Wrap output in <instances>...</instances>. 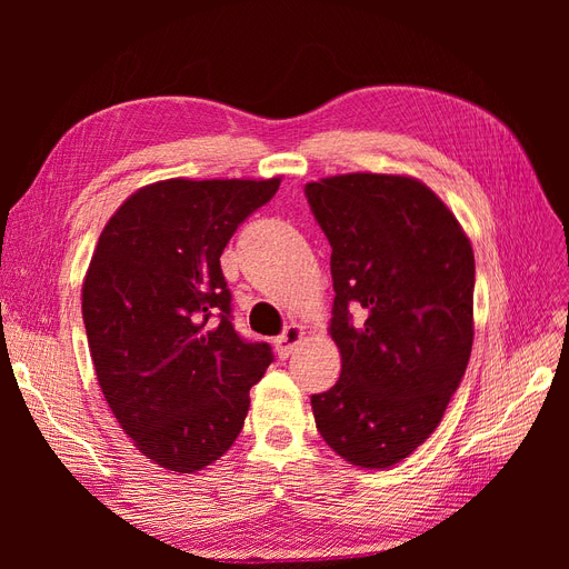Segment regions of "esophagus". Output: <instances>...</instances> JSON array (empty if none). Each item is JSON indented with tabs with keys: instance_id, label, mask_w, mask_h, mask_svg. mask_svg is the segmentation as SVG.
Wrapping results in <instances>:
<instances>
[{
	"instance_id": "obj_1",
	"label": "esophagus",
	"mask_w": 569,
	"mask_h": 569,
	"mask_svg": "<svg viewBox=\"0 0 569 569\" xmlns=\"http://www.w3.org/2000/svg\"><path fill=\"white\" fill-rule=\"evenodd\" d=\"M303 327L301 325H297V322H291V325H287V330L274 339V351H278V356L280 358H287L291 351H295L299 343H301V339H303Z\"/></svg>"
}]
</instances>
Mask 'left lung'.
<instances>
[{
	"label": "left lung",
	"mask_w": 569,
	"mask_h": 569,
	"mask_svg": "<svg viewBox=\"0 0 569 569\" xmlns=\"http://www.w3.org/2000/svg\"><path fill=\"white\" fill-rule=\"evenodd\" d=\"M332 247V389L311 396L320 437L358 468H391L439 427L468 368L475 253L432 189L349 173L306 184Z\"/></svg>",
	"instance_id": "left-lung-1"
}]
</instances>
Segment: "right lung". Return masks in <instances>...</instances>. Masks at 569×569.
I'll use <instances>...</instances> for the list:
<instances>
[{
	"label": "right lung",
	"instance_id": "add662e5",
	"mask_svg": "<svg viewBox=\"0 0 569 569\" xmlns=\"http://www.w3.org/2000/svg\"><path fill=\"white\" fill-rule=\"evenodd\" d=\"M278 187L161 180L130 194L99 234L82 282L92 363L118 425L159 468L189 475L226 453L272 363L266 341L234 332L220 253Z\"/></svg>",
	"mask_w": 569,
	"mask_h": 569
}]
</instances>
